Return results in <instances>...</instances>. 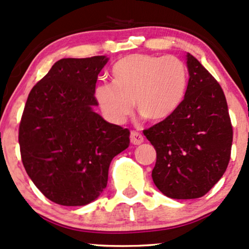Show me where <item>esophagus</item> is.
<instances>
[{
  "label": "esophagus",
  "mask_w": 249,
  "mask_h": 249,
  "mask_svg": "<svg viewBox=\"0 0 249 249\" xmlns=\"http://www.w3.org/2000/svg\"><path fill=\"white\" fill-rule=\"evenodd\" d=\"M130 138L131 142H132L133 145H140V143L143 142V137L139 132H137V131H132L130 134Z\"/></svg>",
  "instance_id": "1"
}]
</instances>
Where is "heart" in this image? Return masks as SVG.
Wrapping results in <instances>:
<instances>
[{"label":"heart","mask_w":249,"mask_h":249,"mask_svg":"<svg viewBox=\"0 0 249 249\" xmlns=\"http://www.w3.org/2000/svg\"><path fill=\"white\" fill-rule=\"evenodd\" d=\"M113 83L95 88V100L107 121L122 124L138 111L152 122L169 118L183 101L188 71L181 59L173 55L130 54L112 68Z\"/></svg>","instance_id":"1"}]
</instances>
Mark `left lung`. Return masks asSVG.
<instances>
[{"instance_id":"obj_1","label":"left lung","mask_w":249,"mask_h":249,"mask_svg":"<svg viewBox=\"0 0 249 249\" xmlns=\"http://www.w3.org/2000/svg\"><path fill=\"white\" fill-rule=\"evenodd\" d=\"M187 91L169 118L143 131L157 151L152 178L174 199L204 196L229 164L233 131L223 89L190 53Z\"/></svg>"}]
</instances>
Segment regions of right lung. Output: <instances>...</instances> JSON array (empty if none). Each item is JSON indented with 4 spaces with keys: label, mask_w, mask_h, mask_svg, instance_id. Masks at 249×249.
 Returning a JSON list of instances; mask_svg holds the SVG:
<instances>
[{
    "label": "right lung",
    "mask_w": 249,
    "mask_h": 249,
    "mask_svg": "<svg viewBox=\"0 0 249 249\" xmlns=\"http://www.w3.org/2000/svg\"><path fill=\"white\" fill-rule=\"evenodd\" d=\"M106 55L56 61L30 91L19 125L22 161L36 187L56 204L82 206L107 188L111 160L130 131L95 112Z\"/></svg>",
    "instance_id": "1"
}]
</instances>
